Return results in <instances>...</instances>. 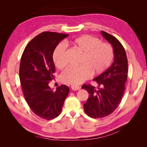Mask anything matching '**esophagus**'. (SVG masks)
Instances as JSON below:
<instances>
[{
  "mask_svg": "<svg viewBox=\"0 0 147 147\" xmlns=\"http://www.w3.org/2000/svg\"><path fill=\"white\" fill-rule=\"evenodd\" d=\"M71 88H72V90L74 91H78L79 90H80V86H79L78 85H72L71 86Z\"/></svg>",
  "mask_w": 147,
  "mask_h": 147,
  "instance_id": "obj_1",
  "label": "esophagus"
}]
</instances>
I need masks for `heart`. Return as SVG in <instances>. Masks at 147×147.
I'll return each mask as SVG.
<instances>
[{
  "mask_svg": "<svg viewBox=\"0 0 147 147\" xmlns=\"http://www.w3.org/2000/svg\"><path fill=\"white\" fill-rule=\"evenodd\" d=\"M69 44L81 54L78 61L80 66L68 68L62 73L63 83L77 85L90 78L92 73L98 75L109 68L113 59V49L109 43L100 42L97 38L84 35L71 40ZM53 60L57 69L66 66V47L64 43L56 46L53 53Z\"/></svg>",
  "mask_w": 147,
  "mask_h": 147,
  "instance_id": "heart-1",
  "label": "heart"
}]
</instances>
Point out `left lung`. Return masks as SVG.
<instances>
[{
    "label": "left lung",
    "instance_id": "obj_1",
    "mask_svg": "<svg viewBox=\"0 0 147 147\" xmlns=\"http://www.w3.org/2000/svg\"><path fill=\"white\" fill-rule=\"evenodd\" d=\"M101 34L112 45L115 57L112 65L93 79L98 83V89L91 84L82 86L90 94L83 104L84 110L93 118L105 117L117 108L125 90L127 77V59L122 44L117 38L104 31H101Z\"/></svg>",
    "mask_w": 147,
    "mask_h": 147
}]
</instances>
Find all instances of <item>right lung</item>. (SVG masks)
Here are the masks:
<instances>
[{
  "label": "right lung",
  "mask_w": 147,
  "mask_h": 147,
  "mask_svg": "<svg viewBox=\"0 0 147 147\" xmlns=\"http://www.w3.org/2000/svg\"><path fill=\"white\" fill-rule=\"evenodd\" d=\"M68 34L42 32L28 43L20 61V79L25 99L38 117L50 120L58 117L68 96L69 88L61 85L56 91L48 83L54 78L53 53Z\"/></svg>",
  "instance_id": "right-lung-1"
}]
</instances>
